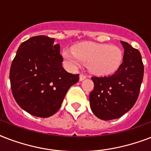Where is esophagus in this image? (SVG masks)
I'll list each match as a JSON object with an SVG mask.
<instances>
[{
  "label": "esophagus",
  "mask_w": 151,
  "mask_h": 151,
  "mask_svg": "<svg viewBox=\"0 0 151 151\" xmlns=\"http://www.w3.org/2000/svg\"><path fill=\"white\" fill-rule=\"evenodd\" d=\"M86 78H87V77H86V75H85V74H83V73H81L80 77H79V79H80V81H81L85 80V79Z\"/></svg>",
  "instance_id": "34e87169"
}]
</instances>
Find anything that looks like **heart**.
Instances as JSON below:
<instances>
[{
	"instance_id": "1",
	"label": "heart",
	"mask_w": 151,
	"mask_h": 151,
	"mask_svg": "<svg viewBox=\"0 0 151 151\" xmlns=\"http://www.w3.org/2000/svg\"><path fill=\"white\" fill-rule=\"evenodd\" d=\"M63 56L71 69L87 64L90 72L99 76L115 73L123 62V52L118 46L92 42L76 45L72 52L64 51Z\"/></svg>"
}]
</instances>
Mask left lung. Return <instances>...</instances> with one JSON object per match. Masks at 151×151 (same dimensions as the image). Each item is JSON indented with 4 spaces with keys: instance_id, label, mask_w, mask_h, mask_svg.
I'll return each instance as SVG.
<instances>
[{
    "instance_id": "8db88e82",
    "label": "left lung",
    "mask_w": 151,
    "mask_h": 151,
    "mask_svg": "<svg viewBox=\"0 0 151 151\" xmlns=\"http://www.w3.org/2000/svg\"><path fill=\"white\" fill-rule=\"evenodd\" d=\"M121 43L124 52L119 69L112 75L92 78L94 88L89 95L90 107L101 120L122 117L136 103L140 91L144 72L140 52L127 42Z\"/></svg>"
}]
</instances>
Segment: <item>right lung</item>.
Segmentation results:
<instances>
[{
    "mask_svg": "<svg viewBox=\"0 0 151 151\" xmlns=\"http://www.w3.org/2000/svg\"><path fill=\"white\" fill-rule=\"evenodd\" d=\"M46 36L32 37L18 48L10 69L11 88L16 103L31 115L48 117L61 106L78 74L66 72L60 46Z\"/></svg>",
    "mask_w": 151,
    "mask_h": 151,
    "instance_id": "1",
    "label": "right lung"
}]
</instances>
